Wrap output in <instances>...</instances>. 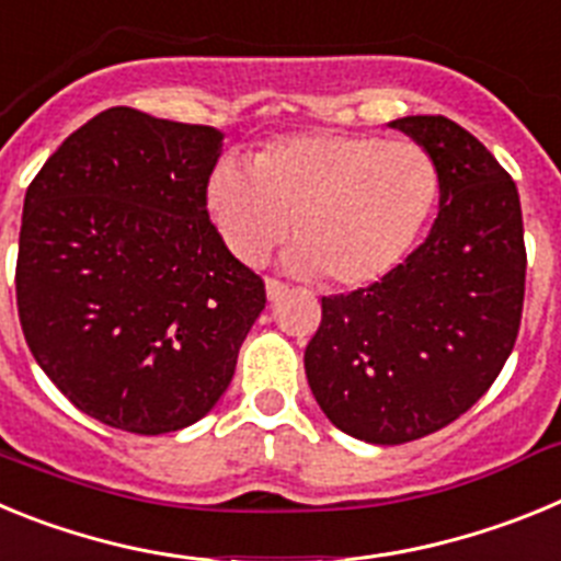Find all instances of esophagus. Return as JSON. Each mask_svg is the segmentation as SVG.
<instances>
[{"label": "esophagus", "instance_id": "1", "mask_svg": "<svg viewBox=\"0 0 561 561\" xmlns=\"http://www.w3.org/2000/svg\"><path fill=\"white\" fill-rule=\"evenodd\" d=\"M289 291V286L284 280H277V277H266V297L270 300H277V297H284Z\"/></svg>", "mask_w": 561, "mask_h": 561}]
</instances>
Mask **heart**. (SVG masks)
I'll return each mask as SVG.
<instances>
[{
	"label": "heart",
	"mask_w": 561,
	"mask_h": 561,
	"mask_svg": "<svg viewBox=\"0 0 561 561\" xmlns=\"http://www.w3.org/2000/svg\"><path fill=\"white\" fill-rule=\"evenodd\" d=\"M440 196V168L415 140L304 131L252 157V173L225 160L205 185L221 244L261 264L286 236V261L336 289L379 284L419 244Z\"/></svg>",
	"instance_id": "b5f03b06"
}]
</instances>
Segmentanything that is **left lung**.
Here are the masks:
<instances>
[{
    "label": "left lung",
    "mask_w": 561,
    "mask_h": 561,
    "mask_svg": "<svg viewBox=\"0 0 561 561\" xmlns=\"http://www.w3.org/2000/svg\"><path fill=\"white\" fill-rule=\"evenodd\" d=\"M390 126L438 162V219L379 284L323 297L304 356L331 424L379 447L438 433L492 388L525 297L523 210L508 171L440 114Z\"/></svg>",
    "instance_id": "left-lung-1"
}]
</instances>
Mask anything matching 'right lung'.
Returning <instances> with one entry per match:
<instances>
[{
	"label": "right lung",
	"instance_id": "add662e5",
	"mask_svg": "<svg viewBox=\"0 0 561 561\" xmlns=\"http://www.w3.org/2000/svg\"><path fill=\"white\" fill-rule=\"evenodd\" d=\"M221 131L114 106L72 131L24 196L19 323L81 413L176 433L221 399L264 280L205 207Z\"/></svg>",
	"mask_w": 561,
	"mask_h": 561
}]
</instances>
